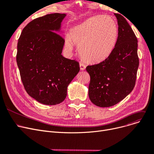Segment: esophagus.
Listing matches in <instances>:
<instances>
[{
    "label": "esophagus",
    "mask_w": 154,
    "mask_h": 154,
    "mask_svg": "<svg viewBox=\"0 0 154 154\" xmlns=\"http://www.w3.org/2000/svg\"><path fill=\"white\" fill-rule=\"evenodd\" d=\"M86 68V66L84 63H80V69H81V70H84Z\"/></svg>",
    "instance_id": "34e87169"
}]
</instances>
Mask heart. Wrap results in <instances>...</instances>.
I'll list each match as a JSON object with an SVG mask.
<instances>
[{
    "instance_id": "heart-1",
    "label": "heart",
    "mask_w": 154,
    "mask_h": 154,
    "mask_svg": "<svg viewBox=\"0 0 154 154\" xmlns=\"http://www.w3.org/2000/svg\"><path fill=\"white\" fill-rule=\"evenodd\" d=\"M118 35L117 23L108 16H96L70 29L65 45L68 50L79 46L81 56L91 62L108 58L115 47Z\"/></svg>"
}]
</instances>
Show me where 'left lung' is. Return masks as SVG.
<instances>
[{"instance_id": "obj_1", "label": "left lung", "mask_w": 154, "mask_h": 154, "mask_svg": "<svg viewBox=\"0 0 154 154\" xmlns=\"http://www.w3.org/2000/svg\"><path fill=\"white\" fill-rule=\"evenodd\" d=\"M115 15L118 24L115 47L104 61L86 67L91 77L89 99L103 108L116 104L133 91L139 65L135 33L122 15Z\"/></svg>"}]
</instances>
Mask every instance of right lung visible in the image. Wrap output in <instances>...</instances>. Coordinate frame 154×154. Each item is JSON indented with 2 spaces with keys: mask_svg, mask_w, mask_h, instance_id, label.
Segmentation results:
<instances>
[{
  "mask_svg": "<svg viewBox=\"0 0 154 154\" xmlns=\"http://www.w3.org/2000/svg\"><path fill=\"white\" fill-rule=\"evenodd\" d=\"M65 16L54 13L33 19L18 39L16 61L24 88L46 105L64 101L68 85L80 70L78 62L62 55L65 40L56 32Z\"/></svg>",
  "mask_w": 154,
  "mask_h": 154,
  "instance_id": "1",
  "label": "right lung"
}]
</instances>
